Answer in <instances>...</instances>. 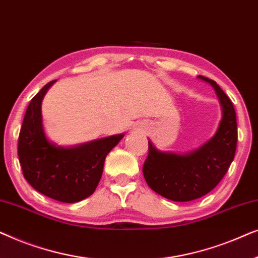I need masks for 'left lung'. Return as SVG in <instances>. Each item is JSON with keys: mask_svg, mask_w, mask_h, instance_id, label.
<instances>
[{"mask_svg": "<svg viewBox=\"0 0 258 258\" xmlns=\"http://www.w3.org/2000/svg\"><path fill=\"white\" fill-rule=\"evenodd\" d=\"M215 88L223 117L213 139L189 155L161 153L149 142L143 175L155 192L175 202H188L210 192L227 174L237 146L235 108L220 86L200 76Z\"/></svg>", "mask_w": 258, "mask_h": 258, "instance_id": "left-lung-1", "label": "left lung"}]
</instances>
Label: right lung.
<instances>
[{"mask_svg":"<svg viewBox=\"0 0 258 258\" xmlns=\"http://www.w3.org/2000/svg\"><path fill=\"white\" fill-rule=\"evenodd\" d=\"M55 81L31 98L20 130L17 154L24 178L38 192L64 203L90 196L100 182L105 156L123 135L94 141L76 148L48 142L42 128L41 102Z\"/></svg>","mask_w":258,"mask_h":258,"instance_id":"add662e5","label":"right lung"}]
</instances>
